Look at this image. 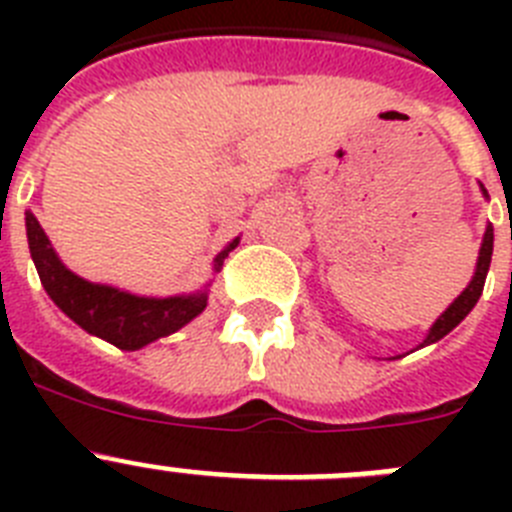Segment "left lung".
<instances>
[{"mask_svg":"<svg viewBox=\"0 0 512 512\" xmlns=\"http://www.w3.org/2000/svg\"><path fill=\"white\" fill-rule=\"evenodd\" d=\"M487 194V192H485ZM490 261H492V228H487L485 233V241H482V248H479V259H477V271H474V279L469 282V287L451 302V307L443 312L441 318L436 320V325L431 328L428 338L423 341V346L428 343H436L438 338H443L449 330H454L461 320L467 318L469 310L477 305L479 295H482V289H485V279H487V269H490Z\"/></svg>","mask_w":512,"mask_h":512,"instance_id":"left-lung-1","label":"left lung"}]
</instances>
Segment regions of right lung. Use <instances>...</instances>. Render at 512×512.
I'll return each mask as SVG.
<instances>
[{
	"label": "right lung",
	"instance_id": "right-lung-1",
	"mask_svg": "<svg viewBox=\"0 0 512 512\" xmlns=\"http://www.w3.org/2000/svg\"><path fill=\"white\" fill-rule=\"evenodd\" d=\"M25 225L30 256H33L45 292L74 323H79L92 336L110 341L112 346L135 351V348L146 346L156 338L169 336L205 310V292L156 300V297L128 295V292H120L115 287L92 284L87 279L76 277L58 261L51 241L45 238L33 212H25ZM235 246H238V241L230 243L217 256V269H220L230 248Z\"/></svg>",
	"mask_w": 512,
	"mask_h": 512
}]
</instances>
